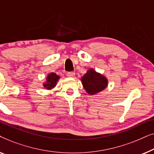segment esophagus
Here are the masks:
<instances>
[{"instance_id": "34e87169", "label": "esophagus", "mask_w": 154, "mask_h": 154, "mask_svg": "<svg viewBox=\"0 0 154 154\" xmlns=\"http://www.w3.org/2000/svg\"><path fill=\"white\" fill-rule=\"evenodd\" d=\"M66 75L69 78H73L75 76V73L74 72H68L66 73Z\"/></svg>"}]
</instances>
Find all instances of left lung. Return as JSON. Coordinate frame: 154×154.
I'll list each match as a JSON object with an SVG mask.
<instances>
[{
    "label": "left lung",
    "instance_id": "left-lung-1",
    "mask_svg": "<svg viewBox=\"0 0 154 154\" xmlns=\"http://www.w3.org/2000/svg\"><path fill=\"white\" fill-rule=\"evenodd\" d=\"M81 81L86 92L91 95L103 91L108 86L107 78L92 68L88 69Z\"/></svg>",
    "mask_w": 154,
    "mask_h": 154
}]
</instances>
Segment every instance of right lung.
<instances>
[{
	"label": "right lung",
	"instance_id": "1",
	"mask_svg": "<svg viewBox=\"0 0 154 154\" xmlns=\"http://www.w3.org/2000/svg\"><path fill=\"white\" fill-rule=\"evenodd\" d=\"M60 79V75H57L55 73L52 72L48 73L47 77H46V81L43 83V86L46 90H51L55 87Z\"/></svg>",
	"mask_w": 154,
	"mask_h": 154
}]
</instances>
